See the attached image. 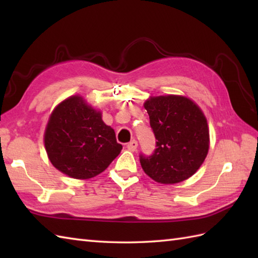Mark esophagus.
<instances>
[{
	"label": "esophagus",
	"mask_w": 258,
	"mask_h": 258,
	"mask_svg": "<svg viewBox=\"0 0 258 258\" xmlns=\"http://www.w3.org/2000/svg\"><path fill=\"white\" fill-rule=\"evenodd\" d=\"M126 147H127V150H130L131 152H134L136 149H138V141L136 140L131 141L130 143H127V145H126Z\"/></svg>",
	"instance_id": "34e87169"
}]
</instances>
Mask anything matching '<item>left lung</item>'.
<instances>
[{
    "label": "left lung",
    "instance_id": "left-lung-1",
    "mask_svg": "<svg viewBox=\"0 0 258 258\" xmlns=\"http://www.w3.org/2000/svg\"><path fill=\"white\" fill-rule=\"evenodd\" d=\"M144 107L156 149L149 156L141 153L142 168L162 184L187 179L204 162L210 147L204 114L193 101L175 95L151 97Z\"/></svg>",
    "mask_w": 258,
    "mask_h": 258
}]
</instances>
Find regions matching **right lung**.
Segmentation results:
<instances>
[{
  "label": "right lung",
  "mask_w": 258,
  "mask_h": 258,
  "mask_svg": "<svg viewBox=\"0 0 258 258\" xmlns=\"http://www.w3.org/2000/svg\"><path fill=\"white\" fill-rule=\"evenodd\" d=\"M44 143L51 163L70 177L86 179L105 171L122 145L101 113L80 96L63 101L46 126Z\"/></svg>",
  "instance_id": "right-lung-1"
}]
</instances>
